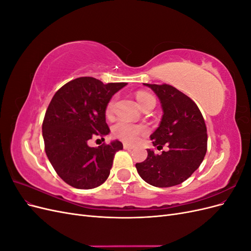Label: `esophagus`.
<instances>
[{
    "label": "esophagus",
    "instance_id": "esophagus-1",
    "mask_svg": "<svg viewBox=\"0 0 251 251\" xmlns=\"http://www.w3.org/2000/svg\"><path fill=\"white\" fill-rule=\"evenodd\" d=\"M124 149L125 150H132L133 146H131V144H127V143H124Z\"/></svg>",
    "mask_w": 251,
    "mask_h": 251
}]
</instances>
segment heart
Listing matches in <instances>:
<instances>
[{
    "label": "heart",
    "mask_w": 251,
    "mask_h": 251,
    "mask_svg": "<svg viewBox=\"0 0 251 251\" xmlns=\"http://www.w3.org/2000/svg\"><path fill=\"white\" fill-rule=\"evenodd\" d=\"M136 100H137L138 103L141 108L148 104L150 101H155L154 96L148 93V92H138L136 94ZM114 100H111L105 107L104 114L107 117H110L113 114L114 110ZM146 127L139 125H134L128 123L126 120H119L113 126L112 133L114 137H116L120 140H123L126 143H135L139 139L142 134L146 133Z\"/></svg>",
    "instance_id": "1"
}]
</instances>
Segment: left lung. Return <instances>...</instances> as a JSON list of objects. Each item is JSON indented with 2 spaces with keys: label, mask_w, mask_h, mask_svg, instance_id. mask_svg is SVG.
Masks as SVG:
<instances>
[{
  "label": "left lung",
  "mask_w": 251,
  "mask_h": 251,
  "mask_svg": "<svg viewBox=\"0 0 251 251\" xmlns=\"http://www.w3.org/2000/svg\"><path fill=\"white\" fill-rule=\"evenodd\" d=\"M160 100L163 116L151 140L158 150L168 151L156 154L148 150V157L136 163L139 176L156 187L178 185L192 176L199 168L207 151V130L198 105L175 87L150 85Z\"/></svg>",
  "instance_id": "left-lung-1"
}]
</instances>
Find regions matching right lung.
Returning a JSON list of instances; mask_svg holds the SVG:
<instances>
[{
  "label": "right lung",
  "mask_w": 251,
  "mask_h": 251,
  "mask_svg": "<svg viewBox=\"0 0 251 251\" xmlns=\"http://www.w3.org/2000/svg\"><path fill=\"white\" fill-rule=\"evenodd\" d=\"M126 82L104 85L94 77H78L56 91L43 121L45 151L56 174L79 189L101 185L108 179L116 151L123 143L113 141L90 148L88 141L110 133L104 110L111 97Z\"/></svg>",
  "instance_id": "1"
}]
</instances>
